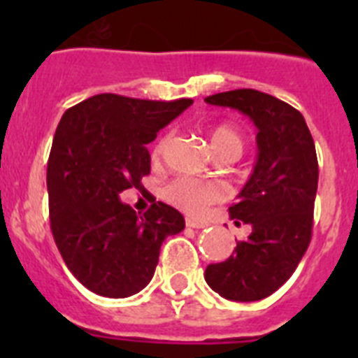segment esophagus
Listing matches in <instances>:
<instances>
[{"instance_id": "34e87169", "label": "esophagus", "mask_w": 358, "mask_h": 358, "mask_svg": "<svg viewBox=\"0 0 358 358\" xmlns=\"http://www.w3.org/2000/svg\"><path fill=\"white\" fill-rule=\"evenodd\" d=\"M186 226H188V227H195V229H202V227H206L208 224L199 222V220H194V218H186Z\"/></svg>"}]
</instances>
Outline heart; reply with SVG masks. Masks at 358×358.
I'll return each mask as SVG.
<instances>
[{"instance_id":"obj_1","label":"heart","mask_w":358,"mask_h":358,"mask_svg":"<svg viewBox=\"0 0 358 358\" xmlns=\"http://www.w3.org/2000/svg\"><path fill=\"white\" fill-rule=\"evenodd\" d=\"M210 145L215 156L240 157L243 150V138L231 125H217L210 131ZM164 148V140L154 148V157H159ZM164 201L173 204L188 215H202L208 206L226 197V189L215 181H202L194 177H177L164 186Z\"/></svg>"}]
</instances>
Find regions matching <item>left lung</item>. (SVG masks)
I'll use <instances>...</instances> for the list:
<instances>
[{
	"mask_svg": "<svg viewBox=\"0 0 358 358\" xmlns=\"http://www.w3.org/2000/svg\"><path fill=\"white\" fill-rule=\"evenodd\" d=\"M211 106L231 107L258 129V159L229 217L252 227L226 262L206 267L208 285L231 301H258L276 292L308 249L314 226L319 166L303 115L256 90L211 94Z\"/></svg>",
	"mask_w": 358,
	"mask_h": 358,
	"instance_id": "left-lung-1",
	"label": "left lung"
}]
</instances>
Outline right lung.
Instances as JSON below:
<instances>
[{
	"instance_id": "add662e5",
	"label": "right lung",
	"mask_w": 358,
	"mask_h": 358,
	"mask_svg": "<svg viewBox=\"0 0 358 358\" xmlns=\"http://www.w3.org/2000/svg\"><path fill=\"white\" fill-rule=\"evenodd\" d=\"M173 102L94 94L62 115L46 185L57 248L71 274L98 296L129 297L154 276L164 238L185 229L176 208L154 202L136 215L120 201L150 173L147 145L186 107Z\"/></svg>"
}]
</instances>
